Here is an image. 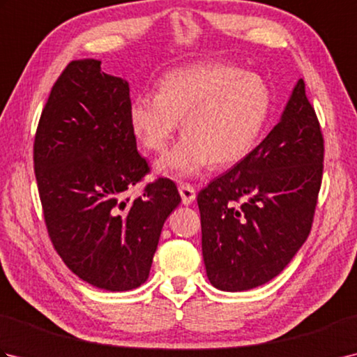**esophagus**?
I'll list each match as a JSON object with an SVG mask.
<instances>
[{"mask_svg": "<svg viewBox=\"0 0 357 357\" xmlns=\"http://www.w3.org/2000/svg\"><path fill=\"white\" fill-rule=\"evenodd\" d=\"M179 195H181V199H183L184 206H190V204L196 199V190L193 188V185L187 184V183L179 184Z\"/></svg>", "mask_w": 357, "mask_h": 357, "instance_id": "1", "label": "esophagus"}]
</instances>
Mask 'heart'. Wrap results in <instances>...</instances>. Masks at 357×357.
<instances>
[{"mask_svg": "<svg viewBox=\"0 0 357 357\" xmlns=\"http://www.w3.org/2000/svg\"><path fill=\"white\" fill-rule=\"evenodd\" d=\"M271 95L255 73L222 63L193 64L162 75L156 95L133 101L130 127L144 147L162 153L183 119V139L159 159L165 176L225 169L252 153L267 124Z\"/></svg>", "mask_w": 357, "mask_h": 357, "instance_id": "b5f03b06", "label": "heart"}]
</instances>
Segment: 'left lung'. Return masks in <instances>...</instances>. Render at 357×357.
Wrapping results in <instances>:
<instances>
[{
	"instance_id": "8db88e82",
	"label": "left lung",
	"mask_w": 357,
	"mask_h": 357,
	"mask_svg": "<svg viewBox=\"0 0 357 357\" xmlns=\"http://www.w3.org/2000/svg\"><path fill=\"white\" fill-rule=\"evenodd\" d=\"M322 162L321 126L299 79L265 139L198 195L211 285L244 291L287 267L312 230Z\"/></svg>"
}]
</instances>
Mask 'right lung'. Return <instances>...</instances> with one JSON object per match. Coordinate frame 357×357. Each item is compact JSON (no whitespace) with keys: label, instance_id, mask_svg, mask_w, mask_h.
Instances as JSON below:
<instances>
[{"label":"right lung","instance_id":"1","mask_svg":"<svg viewBox=\"0 0 357 357\" xmlns=\"http://www.w3.org/2000/svg\"><path fill=\"white\" fill-rule=\"evenodd\" d=\"M130 107L126 79L104 73L98 59H77L53 84L33 142L52 244L75 275L107 291L146 282L162 225L181 202L167 178L124 199L149 172Z\"/></svg>","mask_w":357,"mask_h":357}]
</instances>
